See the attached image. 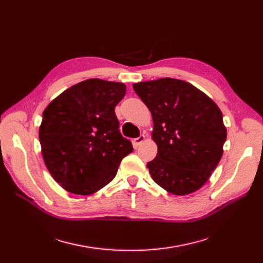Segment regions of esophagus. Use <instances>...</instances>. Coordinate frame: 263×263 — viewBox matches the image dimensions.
I'll return each mask as SVG.
<instances>
[{"instance_id": "1", "label": "esophagus", "mask_w": 263, "mask_h": 263, "mask_svg": "<svg viewBox=\"0 0 263 263\" xmlns=\"http://www.w3.org/2000/svg\"><path fill=\"white\" fill-rule=\"evenodd\" d=\"M145 140H146V136H145L144 134H142V135H140V136H139L138 138L135 139V140H134V142H135V145H136V146L138 147V146H140V145L142 144V142H144Z\"/></svg>"}]
</instances>
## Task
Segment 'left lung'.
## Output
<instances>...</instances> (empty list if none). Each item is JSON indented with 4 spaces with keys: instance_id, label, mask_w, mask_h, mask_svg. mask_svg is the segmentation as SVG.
<instances>
[{
    "instance_id": "8db88e82",
    "label": "left lung",
    "mask_w": 263,
    "mask_h": 263,
    "mask_svg": "<svg viewBox=\"0 0 263 263\" xmlns=\"http://www.w3.org/2000/svg\"><path fill=\"white\" fill-rule=\"evenodd\" d=\"M153 115L158 154L147 166L153 180L174 195L200 190L224 153L222 114L210 97L172 78L133 84Z\"/></svg>"
}]
</instances>
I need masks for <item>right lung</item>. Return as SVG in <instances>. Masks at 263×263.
<instances>
[{
	"mask_svg": "<svg viewBox=\"0 0 263 263\" xmlns=\"http://www.w3.org/2000/svg\"><path fill=\"white\" fill-rule=\"evenodd\" d=\"M121 82L89 79L53 99L43 113L39 141L44 162L62 189L91 195L112 181L132 142L119 133L115 106Z\"/></svg>",
	"mask_w": 263,
	"mask_h": 263,
	"instance_id": "add662e5",
	"label": "right lung"
}]
</instances>
